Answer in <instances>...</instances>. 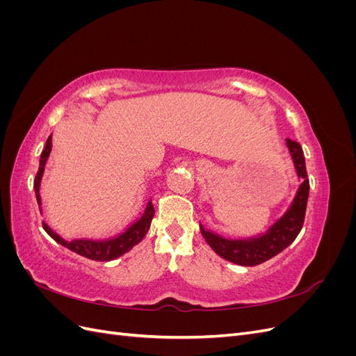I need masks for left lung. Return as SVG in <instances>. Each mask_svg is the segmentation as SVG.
Wrapping results in <instances>:
<instances>
[{
    "instance_id": "obj_1",
    "label": "left lung",
    "mask_w": 356,
    "mask_h": 356,
    "mask_svg": "<svg viewBox=\"0 0 356 356\" xmlns=\"http://www.w3.org/2000/svg\"><path fill=\"white\" fill-rule=\"evenodd\" d=\"M286 147L289 154L293 157L297 175L301 179V184L297 190V195L291 203L289 209L279 218L270 229L264 234L250 239H224L221 236L215 234L203 229L200 224V232L204 241L212 250L217 252L224 260L232 261L239 266H257L261 264L272 257L282 252L286 246L293 243L300 233L305 222L307 197H309V178L306 172V161L303 156V149L300 144L286 139Z\"/></svg>"
}]
</instances>
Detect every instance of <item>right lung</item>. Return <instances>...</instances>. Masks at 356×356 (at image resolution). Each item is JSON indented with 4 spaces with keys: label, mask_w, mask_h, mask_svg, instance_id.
Masks as SVG:
<instances>
[{
    "label": "right lung",
    "mask_w": 356,
    "mask_h": 356,
    "mask_svg": "<svg viewBox=\"0 0 356 356\" xmlns=\"http://www.w3.org/2000/svg\"><path fill=\"white\" fill-rule=\"evenodd\" d=\"M51 149V135L47 138L46 141V147L42 149L41 153V159H40V168L34 179V190H35V196H37V202L38 207L41 204V199H40V182L42 178V172H44V166L46 161L49 159ZM154 217V207L152 200L147 203V208L144 211V213L141 215V218L138 221H135L131 227H129L124 233H122L117 238L108 239V241H89V239H75V241H63L59 234H56L53 232L46 222H42V229L47 232V234L50 236L51 239H55L58 243H60L62 246L68 248L72 252L83 255L89 260H95V261H110L114 260V258H118L120 255L126 254L127 251H131L132 248L143 241L144 236L147 234L149 224H152V220Z\"/></svg>",
    "instance_id": "add662e5"
}]
</instances>
